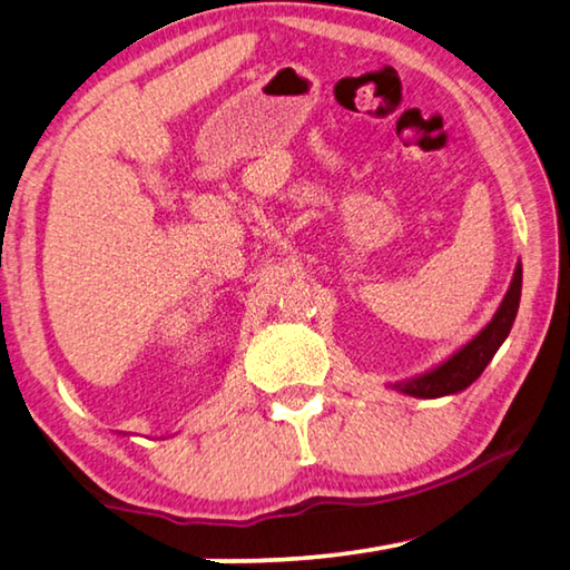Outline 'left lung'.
I'll list each match as a JSON object with an SVG mask.
<instances>
[{"mask_svg": "<svg viewBox=\"0 0 570 570\" xmlns=\"http://www.w3.org/2000/svg\"><path fill=\"white\" fill-rule=\"evenodd\" d=\"M520 286H523V268L518 264L503 304L498 306L495 316L490 320L485 330L475 336V340H470L462 350L452 354L448 362L435 366V370L424 372L420 377L394 382L392 387L402 394H410V397H422V400L445 397V394H455L470 387V384L480 377L482 370H485L488 362L493 360L495 352L500 350V344L505 342V336L510 334V326L515 322L518 304H520Z\"/></svg>", "mask_w": 570, "mask_h": 570, "instance_id": "left-lung-1", "label": "left lung"}]
</instances>
